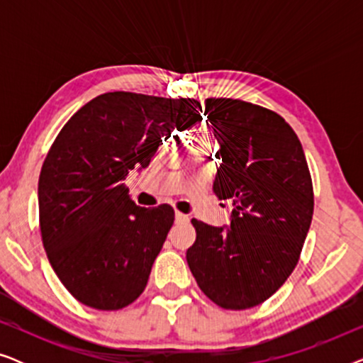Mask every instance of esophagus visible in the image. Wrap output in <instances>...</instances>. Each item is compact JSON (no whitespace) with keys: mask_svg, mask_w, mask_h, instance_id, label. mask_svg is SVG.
Wrapping results in <instances>:
<instances>
[{"mask_svg":"<svg viewBox=\"0 0 363 363\" xmlns=\"http://www.w3.org/2000/svg\"><path fill=\"white\" fill-rule=\"evenodd\" d=\"M175 221H177V223H188L190 220H188L186 215H183V213L177 211V213H175Z\"/></svg>","mask_w":363,"mask_h":363,"instance_id":"34e87169","label":"esophagus"}]
</instances>
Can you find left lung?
<instances>
[{"label": "left lung", "mask_w": 363, "mask_h": 363, "mask_svg": "<svg viewBox=\"0 0 363 363\" xmlns=\"http://www.w3.org/2000/svg\"><path fill=\"white\" fill-rule=\"evenodd\" d=\"M206 123L220 152L213 191L233 201L230 228L191 220V274L223 309L259 306L299 261L314 213L302 145L281 116L238 99H206Z\"/></svg>", "instance_id": "8db88e82"}]
</instances>
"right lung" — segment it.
Here are the masks:
<instances>
[{"mask_svg": "<svg viewBox=\"0 0 363 363\" xmlns=\"http://www.w3.org/2000/svg\"><path fill=\"white\" fill-rule=\"evenodd\" d=\"M200 111L195 99L107 92L59 132L39 175V226L54 272L79 302L118 311L145 289L175 211L137 206L123 180Z\"/></svg>", "mask_w": 363, "mask_h": 363, "instance_id": "right-lung-1", "label": "right lung"}]
</instances>
